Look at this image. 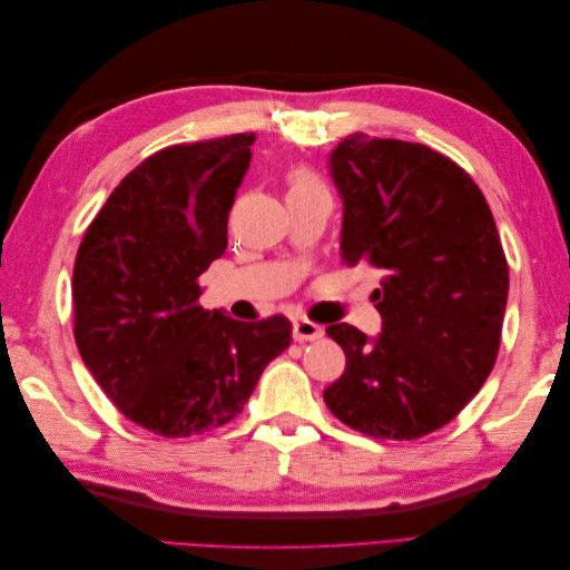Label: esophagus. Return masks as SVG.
I'll return each instance as SVG.
<instances>
[{"instance_id": "esophagus-1", "label": "esophagus", "mask_w": 570, "mask_h": 570, "mask_svg": "<svg viewBox=\"0 0 570 570\" xmlns=\"http://www.w3.org/2000/svg\"><path fill=\"white\" fill-rule=\"evenodd\" d=\"M292 337H295L297 342H314V340L323 337V327L312 321H306V318H297L295 325H292Z\"/></svg>"}]
</instances>
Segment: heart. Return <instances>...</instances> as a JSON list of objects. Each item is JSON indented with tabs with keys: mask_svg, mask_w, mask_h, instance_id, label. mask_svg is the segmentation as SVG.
Here are the masks:
<instances>
[{
	"mask_svg": "<svg viewBox=\"0 0 570 570\" xmlns=\"http://www.w3.org/2000/svg\"><path fill=\"white\" fill-rule=\"evenodd\" d=\"M289 183H292L289 189H302V187H314V185H318V183L314 180V176L306 174V170H297V174H292Z\"/></svg>",
	"mask_w": 570,
	"mask_h": 570,
	"instance_id": "b5f03b06",
	"label": "heart"
}]
</instances>
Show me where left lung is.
<instances>
[{
  "mask_svg": "<svg viewBox=\"0 0 570 570\" xmlns=\"http://www.w3.org/2000/svg\"><path fill=\"white\" fill-rule=\"evenodd\" d=\"M342 199L340 256L385 273L381 335L327 325L344 373L323 400L358 433L416 440L450 423L497 361L509 268L490 206L425 145L354 132L327 157Z\"/></svg>",
  "mask_w": 570,
  "mask_h": 570,
  "instance_id": "1",
  "label": "left lung"
}]
</instances>
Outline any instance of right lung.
Listing matches in <instances>:
<instances>
[{
  "label": "right lung",
  "mask_w": 570,
  "mask_h": 570,
  "mask_svg": "<svg viewBox=\"0 0 570 570\" xmlns=\"http://www.w3.org/2000/svg\"><path fill=\"white\" fill-rule=\"evenodd\" d=\"M254 132L176 145L120 180L73 266L76 344L126 419L164 438L233 421L289 347L283 316L243 323L199 306V275L228 247Z\"/></svg>",
  "instance_id": "right-lung-1"
}]
</instances>
